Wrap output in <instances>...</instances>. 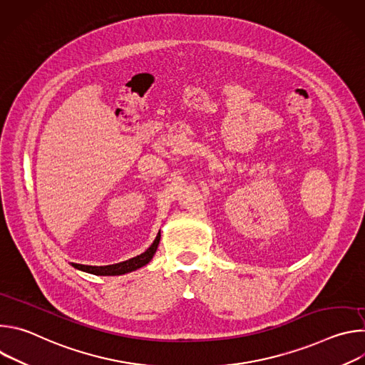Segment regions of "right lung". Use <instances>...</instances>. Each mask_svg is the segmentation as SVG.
I'll use <instances>...</instances> for the list:
<instances>
[{
  "label": "right lung",
  "mask_w": 365,
  "mask_h": 365,
  "mask_svg": "<svg viewBox=\"0 0 365 365\" xmlns=\"http://www.w3.org/2000/svg\"><path fill=\"white\" fill-rule=\"evenodd\" d=\"M160 242V232L155 237V240L153 241V244L140 255L133 257L127 262H121L117 264H110V266H85V264H76L72 263V266L78 270H82L85 273H91L95 276H121V274H127L131 273L145 264L150 263V259L153 258V255L155 254V250H158Z\"/></svg>",
  "instance_id": "1"
}]
</instances>
